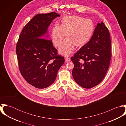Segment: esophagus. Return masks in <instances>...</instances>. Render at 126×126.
I'll list each match as a JSON object with an SVG mask.
<instances>
[{"mask_svg": "<svg viewBox=\"0 0 126 126\" xmlns=\"http://www.w3.org/2000/svg\"><path fill=\"white\" fill-rule=\"evenodd\" d=\"M65 61L66 62H70L71 61V59H70V58L67 57H65Z\"/></svg>", "mask_w": 126, "mask_h": 126, "instance_id": "34e87169", "label": "esophagus"}]
</instances>
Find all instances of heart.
Returning <instances> with one entry per match:
<instances>
[{
  "label": "heart",
  "instance_id": "obj_1",
  "mask_svg": "<svg viewBox=\"0 0 126 126\" xmlns=\"http://www.w3.org/2000/svg\"><path fill=\"white\" fill-rule=\"evenodd\" d=\"M94 31V25L90 19L73 16H66L61 24L55 25L51 32V39L55 46L59 47L64 38L66 39L59 49V53L68 56L73 52L75 46L81 47L90 40Z\"/></svg>",
  "mask_w": 126,
  "mask_h": 126
}]
</instances>
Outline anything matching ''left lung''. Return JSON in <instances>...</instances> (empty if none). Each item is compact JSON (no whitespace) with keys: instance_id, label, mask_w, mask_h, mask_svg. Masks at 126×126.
Masks as SVG:
<instances>
[{"instance_id":"8db88e82","label":"left lung","mask_w":126,"mask_h":126,"mask_svg":"<svg viewBox=\"0 0 126 126\" xmlns=\"http://www.w3.org/2000/svg\"><path fill=\"white\" fill-rule=\"evenodd\" d=\"M111 45L107 28L103 22L97 23L90 41L71 58L72 76L79 86L89 89L103 79L111 59Z\"/></svg>"}]
</instances>
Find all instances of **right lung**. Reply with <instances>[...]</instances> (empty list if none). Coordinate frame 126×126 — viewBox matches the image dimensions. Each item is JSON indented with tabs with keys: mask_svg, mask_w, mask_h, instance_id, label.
I'll return each instance as SVG.
<instances>
[{
	"mask_svg": "<svg viewBox=\"0 0 126 126\" xmlns=\"http://www.w3.org/2000/svg\"><path fill=\"white\" fill-rule=\"evenodd\" d=\"M58 14H38L25 26L16 47L20 72L26 80L37 88L44 89L55 80L64 58L49 39L48 28Z\"/></svg>",
	"mask_w": 126,
	"mask_h": 126,
	"instance_id": "right-lung-1",
	"label": "right lung"
}]
</instances>
